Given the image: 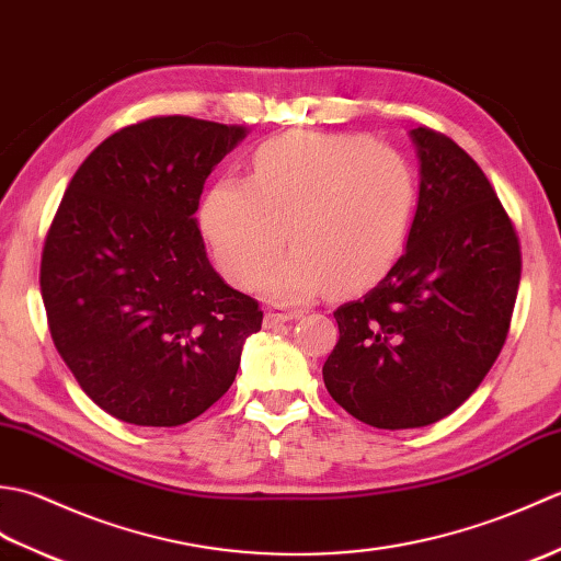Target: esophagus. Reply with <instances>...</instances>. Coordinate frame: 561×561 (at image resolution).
Listing matches in <instances>:
<instances>
[{"mask_svg": "<svg viewBox=\"0 0 561 561\" xmlns=\"http://www.w3.org/2000/svg\"><path fill=\"white\" fill-rule=\"evenodd\" d=\"M301 313L299 311H287V308H270L265 313V320L270 325H277V323H289V320H296Z\"/></svg>", "mask_w": 561, "mask_h": 561, "instance_id": "34e87169", "label": "esophagus"}]
</instances>
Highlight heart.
<instances>
[{
	"label": "heart",
	"instance_id": "1",
	"mask_svg": "<svg viewBox=\"0 0 561 561\" xmlns=\"http://www.w3.org/2000/svg\"><path fill=\"white\" fill-rule=\"evenodd\" d=\"M420 175L402 151L362 135L289 133L253 151L248 181L209 190L202 226L221 272L253 287L280 252L293 253L260 289L299 304L332 282L340 291L386 277L408 248Z\"/></svg>",
	"mask_w": 561,
	"mask_h": 561
}]
</instances>
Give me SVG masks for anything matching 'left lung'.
<instances>
[{"mask_svg": "<svg viewBox=\"0 0 561 561\" xmlns=\"http://www.w3.org/2000/svg\"><path fill=\"white\" fill-rule=\"evenodd\" d=\"M420 205L408 248L362 299L335 311L325 388L356 420L416 428L468 400L502 352L520 282L514 224L456 141L410 129Z\"/></svg>", "mask_w": 561, "mask_h": 561, "instance_id": "8db88e82", "label": "left lung"}]
</instances>
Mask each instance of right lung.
I'll use <instances>...</instances> for the list:
<instances>
[{
    "label": "right lung",
    "mask_w": 561,
    "mask_h": 561,
    "mask_svg": "<svg viewBox=\"0 0 561 561\" xmlns=\"http://www.w3.org/2000/svg\"><path fill=\"white\" fill-rule=\"evenodd\" d=\"M245 127L151 117L111 135L67 185L41 260L55 347L81 390L137 426H178L231 388L255 299L209 265L195 211Z\"/></svg>",
    "instance_id": "obj_1"
}]
</instances>
